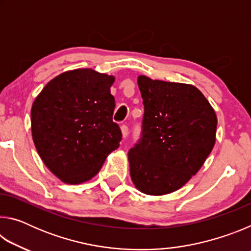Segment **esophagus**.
Instances as JSON below:
<instances>
[{
  "instance_id": "1",
  "label": "esophagus",
  "mask_w": 251,
  "mask_h": 251,
  "mask_svg": "<svg viewBox=\"0 0 251 251\" xmlns=\"http://www.w3.org/2000/svg\"><path fill=\"white\" fill-rule=\"evenodd\" d=\"M122 129V134H123V138H126L127 136H128V133H129V129H128V126L127 125H123L121 127Z\"/></svg>"
}]
</instances>
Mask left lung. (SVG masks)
I'll return each mask as SVG.
<instances>
[{"mask_svg":"<svg viewBox=\"0 0 251 251\" xmlns=\"http://www.w3.org/2000/svg\"><path fill=\"white\" fill-rule=\"evenodd\" d=\"M142 134L128 151L130 177L144 194L175 192L201 169L215 145L217 117L193 85L139 76Z\"/></svg>","mask_w":251,"mask_h":251,"instance_id":"8db88e82","label":"left lung"}]
</instances>
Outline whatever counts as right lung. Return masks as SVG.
Returning <instances> with one entry per match:
<instances>
[{
  "label": "right lung",
  "mask_w": 251,
  "mask_h": 251,
  "mask_svg": "<svg viewBox=\"0 0 251 251\" xmlns=\"http://www.w3.org/2000/svg\"><path fill=\"white\" fill-rule=\"evenodd\" d=\"M114 76L83 69L46 84L31 110L32 136L50 172L67 184L94 177L122 141L113 122Z\"/></svg>",
  "instance_id": "1"
}]
</instances>
